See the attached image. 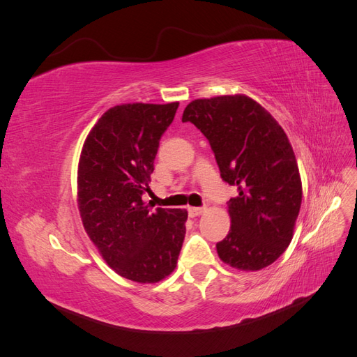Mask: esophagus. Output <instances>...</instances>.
I'll return each mask as SVG.
<instances>
[{
	"mask_svg": "<svg viewBox=\"0 0 357 357\" xmlns=\"http://www.w3.org/2000/svg\"><path fill=\"white\" fill-rule=\"evenodd\" d=\"M205 211V207H189L188 213L190 218H197V215H201Z\"/></svg>",
	"mask_w": 357,
	"mask_h": 357,
	"instance_id": "34e87169",
	"label": "esophagus"
}]
</instances>
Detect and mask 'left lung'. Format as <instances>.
<instances>
[{"mask_svg":"<svg viewBox=\"0 0 357 357\" xmlns=\"http://www.w3.org/2000/svg\"><path fill=\"white\" fill-rule=\"evenodd\" d=\"M208 139L220 177L236 186L231 229L215 244L225 264L257 271L289 247L302 201L296 158L283 128L245 95L192 101L183 112Z\"/></svg>","mask_w":357,"mask_h":357,"instance_id":"left-lung-1","label":"left lung"}]
</instances>
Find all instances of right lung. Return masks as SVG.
I'll return each instance as SVG.
<instances>
[{
  "instance_id": "1",
  "label": "right lung",
  "mask_w": 357,
  "mask_h": 357,
  "mask_svg": "<svg viewBox=\"0 0 357 357\" xmlns=\"http://www.w3.org/2000/svg\"><path fill=\"white\" fill-rule=\"evenodd\" d=\"M178 102L123 104L107 110L86 138L77 176L84 231L114 271L156 283L177 265L188 211L143 202L159 139Z\"/></svg>"
}]
</instances>
